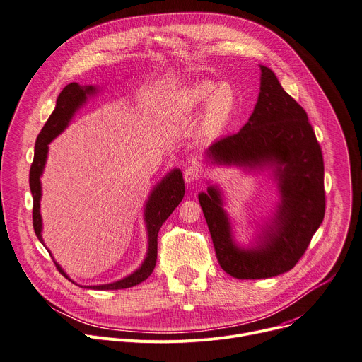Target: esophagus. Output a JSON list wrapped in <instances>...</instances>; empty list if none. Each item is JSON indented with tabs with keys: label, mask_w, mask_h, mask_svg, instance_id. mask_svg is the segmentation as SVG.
Masks as SVG:
<instances>
[{
	"label": "esophagus",
	"mask_w": 362,
	"mask_h": 362,
	"mask_svg": "<svg viewBox=\"0 0 362 362\" xmlns=\"http://www.w3.org/2000/svg\"><path fill=\"white\" fill-rule=\"evenodd\" d=\"M200 177V168L196 165H188L185 171H184V180L187 184H192L194 181H197Z\"/></svg>",
	"instance_id": "34e87169"
}]
</instances>
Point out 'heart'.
Masks as SVG:
<instances>
[{
  "label": "heart",
  "instance_id": "b5f03b06",
  "mask_svg": "<svg viewBox=\"0 0 362 362\" xmlns=\"http://www.w3.org/2000/svg\"><path fill=\"white\" fill-rule=\"evenodd\" d=\"M178 108L184 115H197L204 108V130L209 134H217L233 119L238 108V94L230 84L200 81L182 94Z\"/></svg>",
  "mask_w": 362,
  "mask_h": 362
}]
</instances>
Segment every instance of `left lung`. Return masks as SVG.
Listing matches in <instances>:
<instances>
[{
  "label": "left lung",
  "instance_id": "8db88e82",
  "mask_svg": "<svg viewBox=\"0 0 362 362\" xmlns=\"http://www.w3.org/2000/svg\"><path fill=\"white\" fill-rule=\"evenodd\" d=\"M258 101L246 124L204 152L209 165L235 166L249 174L269 171L278 197L274 211L257 223L243 246L233 235L218 185L199 194L220 267L239 280H259L290 271L308 249L325 217L323 156L308 115L275 74L259 65Z\"/></svg>",
  "mask_w": 362,
  "mask_h": 362
}]
</instances>
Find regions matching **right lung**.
Masks as SVG:
<instances>
[{"instance_id": "right-lung-1", "label": "right lung", "mask_w": 362, "mask_h": 362, "mask_svg": "<svg viewBox=\"0 0 362 362\" xmlns=\"http://www.w3.org/2000/svg\"><path fill=\"white\" fill-rule=\"evenodd\" d=\"M100 88L95 86H79L78 82H71L59 94L54 105L53 113L47 119L46 124L43 126L42 132L39 133L35 145V158L30 168V191L33 196V228L36 232L37 239L45 245L42 232H43V221L40 214V200H42V182L40 177L43 175L47 153H49V144L57 139L71 123L76 111L86 105L88 98L98 94ZM185 194V185L182 173L178 168L171 170L166 174L151 191L149 197L145 203L144 209V220L146 225L148 233V251L144 262L132 274L126 275L122 280L108 283V284H98V286H81L76 284L71 276L64 271V268L54 261V265L66 276L69 281L75 283L79 287L90 288V290H122L134 287L145 281L146 278L152 274L155 264H156V254H158V232L163 221L170 217V214L175 210V207L181 203ZM46 246V245H45ZM47 249V247H46ZM47 252H52L47 249Z\"/></svg>"}]
</instances>
